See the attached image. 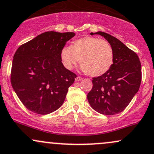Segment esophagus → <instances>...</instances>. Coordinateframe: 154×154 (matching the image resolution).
<instances>
[{
	"label": "esophagus",
	"instance_id": "1",
	"mask_svg": "<svg viewBox=\"0 0 154 154\" xmlns=\"http://www.w3.org/2000/svg\"><path fill=\"white\" fill-rule=\"evenodd\" d=\"M83 78L82 77H80V76H78V77H76L75 79V81H82L83 80Z\"/></svg>",
	"mask_w": 154,
	"mask_h": 154
}]
</instances>
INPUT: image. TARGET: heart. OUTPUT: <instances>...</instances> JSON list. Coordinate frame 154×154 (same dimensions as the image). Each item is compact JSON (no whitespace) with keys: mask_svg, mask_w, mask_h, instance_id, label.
<instances>
[{"mask_svg":"<svg viewBox=\"0 0 154 154\" xmlns=\"http://www.w3.org/2000/svg\"><path fill=\"white\" fill-rule=\"evenodd\" d=\"M60 59L65 68L71 70L80 63L81 70L92 77L103 75L113 64L114 52L108 42L94 37H84L72 42L61 50Z\"/></svg>","mask_w":154,"mask_h":154,"instance_id":"b5f03b06","label":"heart"}]
</instances>
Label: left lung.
Listing matches in <instances>:
<instances>
[{
	"mask_svg": "<svg viewBox=\"0 0 154 154\" xmlns=\"http://www.w3.org/2000/svg\"><path fill=\"white\" fill-rule=\"evenodd\" d=\"M99 34L111 45L113 64L106 73L93 78V87L87 95L90 105L97 112L106 115L122 112L138 91L141 82V64L134 51L116 37L103 32Z\"/></svg>",
	"mask_w": 154,
	"mask_h": 154,
	"instance_id": "1",
	"label": "left lung"
}]
</instances>
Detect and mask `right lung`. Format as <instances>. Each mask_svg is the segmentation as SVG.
<instances>
[{
  "instance_id": "add662e5",
  "label": "right lung",
  "mask_w": 154,
  "mask_h": 154,
  "mask_svg": "<svg viewBox=\"0 0 154 154\" xmlns=\"http://www.w3.org/2000/svg\"><path fill=\"white\" fill-rule=\"evenodd\" d=\"M73 32H47L17 49L11 82L22 104L32 112L47 115L64 102L76 75L64 67L60 52Z\"/></svg>"
}]
</instances>
